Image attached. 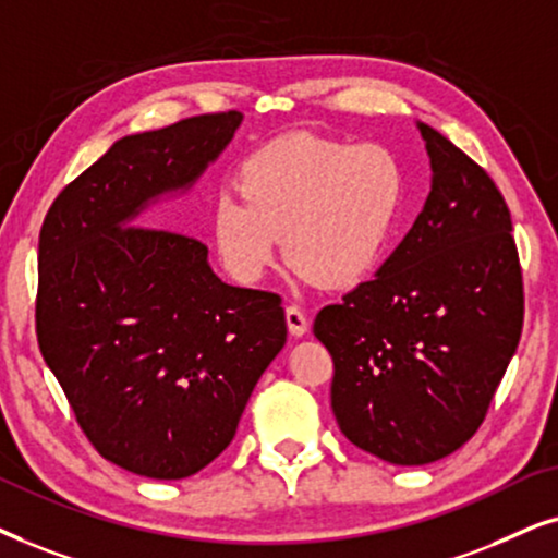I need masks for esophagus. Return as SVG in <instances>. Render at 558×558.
<instances>
[{
	"mask_svg": "<svg viewBox=\"0 0 558 558\" xmlns=\"http://www.w3.org/2000/svg\"><path fill=\"white\" fill-rule=\"evenodd\" d=\"M286 324H288V331H291V337H295V339L306 337L308 333V318L299 306L286 308Z\"/></svg>",
	"mask_w": 558,
	"mask_h": 558,
	"instance_id": "34e87169",
	"label": "esophagus"
}]
</instances>
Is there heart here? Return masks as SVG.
Returning a JSON list of instances; mask_svg holds the SVG:
<instances>
[{
    "instance_id": "heart-1",
    "label": "heart",
    "mask_w": 558,
    "mask_h": 558,
    "mask_svg": "<svg viewBox=\"0 0 558 558\" xmlns=\"http://www.w3.org/2000/svg\"><path fill=\"white\" fill-rule=\"evenodd\" d=\"M405 202V170L383 145H349L311 132L280 135L240 166V189L211 202L209 229L225 270L257 283L286 255L301 275L344 288L380 263Z\"/></svg>"
}]
</instances>
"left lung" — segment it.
<instances>
[{
  "mask_svg": "<svg viewBox=\"0 0 558 558\" xmlns=\"http://www.w3.org/2000/svg\"><path fill=\"white\" fill-rule=\"evenodd\" d=\"M415 128L430 162L426 204L375 278L314 322L333 360L341 434L398 466L430 464L472 439L523 329L505 198L451 140Z\"/></svg>",
  "mask_w": 558,
  "mask_h": 558,
  "instance_id": "8db88e82",
  "label": "left lung"
}]
</instances>
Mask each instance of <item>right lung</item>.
<instances>
[{"label": "right lung", "instance_id": "1", "mask_svg": "<svg viewBox=\"0 0 558 558\" xmlns=\"http://www.w3.org/2000/svg\"><path fill=\"white\" fill-rule=\"evenodd\" d=\"M242 111L117 140L65 185L40 229L43 360L96 451L150 480L214 462L286 347L280 295L229 286L191 236L137 227L193 191Z\"/></svg>", "mask_w": 558, "mask_h": 558}]
</instances>
